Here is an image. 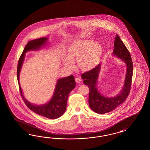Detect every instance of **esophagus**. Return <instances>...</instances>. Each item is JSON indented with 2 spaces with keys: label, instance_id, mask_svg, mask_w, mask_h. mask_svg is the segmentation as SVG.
<instances>
[{
  "label": "esophagus",
  "instance_id": "34e87169",
  "mask_svg": "<svg viewBox=\"0 0 150 150\" xmlns=\"http://www.w3.org/2000/svg\"><path fill=\"white\" fill-rule=\"evenodd\" d=\"M75 81L77 83H80V82H81V80L80 78L76 77L75 78Z\"/></svg>",
  "mask_w": 150,
  "mask_h": 150
}]
</instances>
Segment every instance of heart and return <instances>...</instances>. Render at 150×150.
<instances>
[{"instance_id":"heart-1","label":"heart","mask_w":150,"mask_h":150,"mask_svg":"<svg viewBox=\"0 0 150 150\" xmlns=\"http://www.w3.org/2000/svg\"><path fill=\"white\" fill-rule=\"evenodd\" d=\"M102 47L100 44L91 40L79 41L74 44L69 50V57L64 59V63L69 68L74 67L73 60L79 59L80 68L88 70L98 63L102 53Z\"/></svg>"}]
</instances>
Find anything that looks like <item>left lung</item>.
I'll return each instance as SVG.
<instances>
[{"label": "left lung", "instance_id": "8db88e82", "mask_svg": "<svg viewBox=\"0 0 150 150\" xmlns=\"http://www.w3.org/2000/svg\"><path fill=\"white\" fill-rule=\"evenodd\" d=\"M113 54L127 64V69L124 85L121 92L114 97H106L102 95L97 87L100 64L81 75L83 83L90 89L88 103L91 109L98 114L108 113L123 103L129 96L132 85L133 67L132 57L129 51L118 35H116L114 45Z\"/></svg>", "mask_w": 150, "mask_h": 150}]
</instances>
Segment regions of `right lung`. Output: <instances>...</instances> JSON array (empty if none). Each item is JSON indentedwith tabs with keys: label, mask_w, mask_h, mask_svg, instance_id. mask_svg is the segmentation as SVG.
Listing matches in <instances>:
<instances>
[{
	"label": "right lung",
	"mask_w": 150,
	"mask_h": 150,
	"mask_svg": "<svg viewBox=\"0 0 150 150\" xmlns=\"http://www.w3.org/2000/svg\"><path fill=\"white\" fill-rule=\"evenodd\" d=\"M47 38L42 37L29 41L25 46L23 53L18 59L17 69V79L18 81L20 95L27 107L35 113L49 119H57L61 117L65 112L69 94L75 88L76 82L73 75L60 79L57 83L54 92L50 101L45 105H36L28 102L23 96L19 82V75L25 53L30 50H38L42 45H45Z\"/></svg>",
	"instance_id": "obj_1"
}]
</instances>
